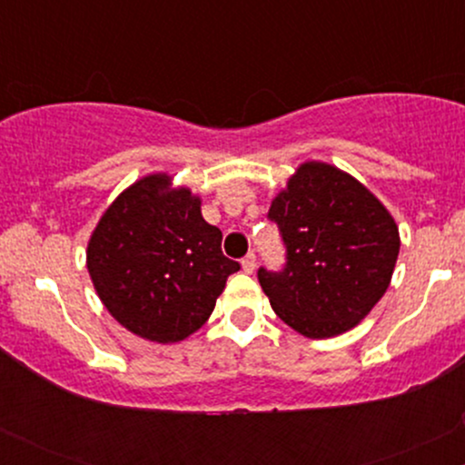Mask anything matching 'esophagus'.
Masks as SVG:
<instances>
[{"label": "esophagus", "mask_w": 465, "mask_h": 465, "mask_svg": "<svg viewBox=\"0 0 465 465\" xmlns=\"http://www.w3.org/2000/svg\"><path fill=\"white\" fill-rule=\"evenodd\" d=\"M242 271L244 273H253L255 271V255L253 253H247L242 258Z\"/></svg>", "instance_id": "obj_1"}]
</instances>
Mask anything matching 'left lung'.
I'll return each instance as SVG.
<instances>
[{
  "mask_svg": "<svg viewBox=\"0 0 465 465\" xmlns=\"http://www.w3.org/2000/svg\"><path fill=\"white\" fill-rule=\"evenodd\" d=\"M286 266L260 269L277 317L308 339L361 323L381 302L400 253L393 216L361 181L336 165L306 162L271 203Z\"/></svg>",
  "mask_w": 465,
  "mask_h": 465,
  "instance_id": "1",
  "label": "left lung"
}]
</instances>
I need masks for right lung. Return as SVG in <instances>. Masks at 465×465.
Returning a JSON list of instances; mask_svg holds the SVG:
<instances>
[{
  "label": "right lung",
  "mask_w": 465,
  "mask_h": 465,
  "mask_svg": "<svg viewBox=\"0 0 465 465\" xmlns=\"http://www.w3.org/2000/svg\"><path fill=\"white\" fill-rule=\"evenodd\" d=\"M221 242L199 196L157 173L106 207L89 238L87 269L117 323L154 343H177L210 319L227 277L240 269Z\"/></svg>",
  "instance_id": "add662e5"
}]
</instances>
